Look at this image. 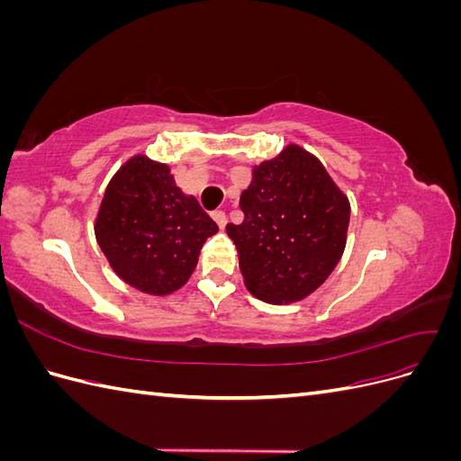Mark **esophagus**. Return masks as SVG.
<instances>
[{
  "mask_svg": "<svg viewBox=\"0 0 461 461\" xmlns=\"http://www.w3.org/2000/svg\"><path fill=\"white\" fill-rule=\"evenodd\" d=\"M212 217H213V221L219 225V229H225V225H227V215H225V212H219V209H217V212L212 213Z\"/></svg>",
  "mask_w": 461,
  "mask_h": 461,
  "instance_id": "1",
  "label": "esophagus"
}]
</instances>
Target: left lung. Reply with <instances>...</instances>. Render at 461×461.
I'll return each mask as SVG.
<instances>
[{
  "mask_svg": "<svg viewBox=\"0 0 461 461\" xmlns=\"http://www.w3.org/2000/svg\"><path fill=\"white\" fill-rule=\"evenodd\" d=\"M240 225H227L246 288L267 303L310 296L337 267L350 202L315 156L290 144L254 167Z\"/></svg>",
  "mask_w": 461,
  "mask_h": 461,
  "instance_id": "8db88e82",
  "label": "left lung"
}]
</instances>
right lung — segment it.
I'll return each mask as SVG.
<instances>
[{"instance_id":"right-lung-1","label":"right lung","mask_w":461,"mask_h":461,"mask_svg":"<svg viewBox=\"0 0 461 461\" xmlns=\"http://www.w3.org/2000/svg\"><path fill=\"white\" fill-rule=\"evenodd\" d=\"M94 230L124 283L165 296L188 281L202 246L219 227L175 185L169 167L134 156L105 188Z\"/></svg>"}]
</instances>
